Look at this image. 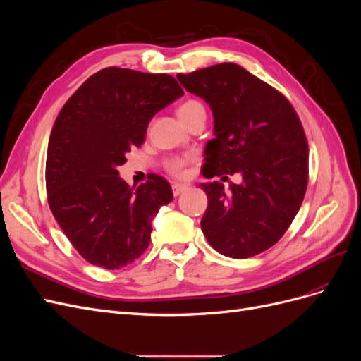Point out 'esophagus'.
Masks as SVG:
<instances>
[{"instance_id": "34e87169", "label": "esophagus", "mask_w": 361, "mask_h": 361, "mask_svg": "<svg viewBox=\"0 0 361 361\" xmlns=\"http://www.w3.org/2000/svg\"><path fill=\"white\" fill-rule=\"evenodd\" d=\"M187 188H188V187H187V185H185V183H173V185H171L173 195H179V194L187 191Z\"/></svg>"}]
</instances>
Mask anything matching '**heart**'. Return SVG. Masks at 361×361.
<instances>
[{
  "instance_id": "obj_1",
  "label": "heart",
  "mask_w": 361,
  "mask_h": 361,
  "mask_svg": "<svg viewBox=\"0 0 361 361\" xmlns=\"http://www.w3.org/2000/svg\"><path fill=\"white\" fill-rule=\"evenodd\" d=\"M199 111H204V108L202 105V102L195 101V99H187L183 101L179 106H178V116L180 117L182 122L187 125L188 120ZM194 161L192 155H173L164 159L162 167L167 173H170L171 176H183L187 173V167Z\"/></svg>"
}]
</instances>
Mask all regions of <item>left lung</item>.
Segmentation results:
<instances>
[{"instance_id":"left-lung-1","label":"left lung","mask_w":361,"mask_h":361,"mask_svg":"<svg viewBox=\"0 0 361 361\" xmlns=\"http://www.w3.org/2000/svg\"><path fill=\"white\" fill-rule=\"evenodd\" d=\"M185 90L209 104L215 138L206 146V178L241 173L231 191L202 183L207 209L202 231L218 253L260 255L285 235L309 182V145L288 97L235 63L178 73Z\"/></svg>"}]
</instances>
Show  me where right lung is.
<instances>
[{
	"label": "right lung",
	"mask_w": 361,
	"mask_h": 361,
	"mask_svg": "<svg viewBox=\"0 0 361 361\" xmlns=\"http://www.w3.org/2000/svg\"><path fill=\"white\" fill-rule=\"evenodd\" d=\"M182 94L171 75L111 66L93 73L63 105L47 154L48 204L89 264L120 269L147 250L152 218L173 200L171 187L150 173L134 190L117 167L143 143L155 113Z\"/></svg>",
	"instance_id": "1"
}]
</instances>
